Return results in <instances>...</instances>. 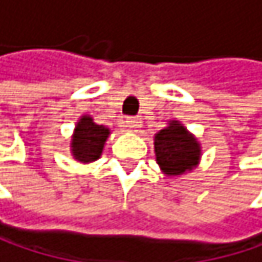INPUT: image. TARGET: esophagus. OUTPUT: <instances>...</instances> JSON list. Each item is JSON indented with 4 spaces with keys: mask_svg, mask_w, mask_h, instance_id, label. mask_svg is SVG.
I'll list each match as a JSON object with an SVG mask.
<instances>
[{
    "mask_svg": "<svg viewBox=\"0 0 262 262\" xmlns=\"http://www.w3.org/2000/svg\"><path fill=\"white\" fill-rule=\"evenodd\" d=\"M141 124H142V121L139 118H128L126 120V128L129 131H138L141 128Z\"/></svg>",
    "mask_w": 262,
    "mask_h": 262,
    "instance_id": "1",
    "label": "esophagus"
}]
</instances>
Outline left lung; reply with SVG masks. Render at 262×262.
<instances>
[{
	"instance_id": "left-lung-1",
	"label": "left lung",
	"mask_w": 262,
	"mask_h": 262,
	"mask_svg": "<svg viewBox=\"0 0 262 262\" xmlns=\"http://www.w3.org/2000/svg\"><path fill=\"white\" fill-rule=\"evenodd\" d=\"M155 160L168 178L187 174L200 165L202 144L179 120H169L154 136Z\"/></svg>"
}]
</instances>
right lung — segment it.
I'll return each instance as SVG.
<instances>
[{
	"instance_id": "right-lung-1",
	"label": "right lung",
	"mask_w": 262,
	"mask_h": 262,
	"mask_svg": "<svg viewBox=\"0 0 262 262\" xmlns=\"http://www.w3.org/2000/svg\"><path fill=\"white\" fill-rule=\"evenodd\" d=\"M110 133L112 131L107 126L94 123V118L89 114H83L76 120L69 142L73 160L83 165H89L99 160Z\"/></svg>"
}]
</instances>
